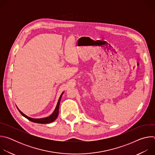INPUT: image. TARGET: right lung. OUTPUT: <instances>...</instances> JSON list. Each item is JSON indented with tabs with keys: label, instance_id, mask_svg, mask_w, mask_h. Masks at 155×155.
Here are the masks:
<instances>
[{
	"label": "right lung",
	"instance_id": "add662e5",
	"mask_svg": "<svg viewBox=\"0 0 155 155\" xmlns=\"http://www.w3.org/2000/svg\"><path fill=\"white\" fill-rule=\"evenodd\" d=\"M64 92H62V94H61L59 98V100L58 101V103H57V105H56V107L54 109V110L53 111V112L48 117H45V118H31V117H28L27 115H26L25 114H24L23 112H22L21 110H19V108L17 107L18 110H19V112L21 113V114L23 115V117H25L26 118H27L28 120H29V121H32L34 123H40V124H47V123H51L53 121H54L58 117V114H59V104H60V102H61V97H62V96Z\"/></svg>",
	"mask_w": 155,
	"mask_h": 155
}]
</instances>
